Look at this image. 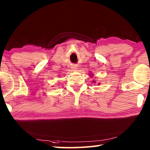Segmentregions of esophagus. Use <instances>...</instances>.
I'll use <instances>...</instances> for the list:
<instances>
[{
    "instance_id": "esophagus-1",
    "label": "esophagus",
    "mask_w": 150,
    "mask_h": 150,
    "mask_svg": "<svg viewBox=\"0 0 150 150\" xmlns=\"http://www.w3.org/2000/svg\"><path fill=\"white\" fill-rule=\"evenodd\" d=\"M72 69H73V70L77 69V67H75V66H73V67H72Z\"/></svg>"
}]
</instances>
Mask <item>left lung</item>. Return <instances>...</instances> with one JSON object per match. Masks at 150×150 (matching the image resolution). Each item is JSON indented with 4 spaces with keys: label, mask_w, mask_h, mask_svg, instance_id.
<instances>
[{
    "label": "left lung",
    "mask_w": 150,
    "mask_h": 150,
    "mask_svg": "<svg viewBox=\"0 0 150 150\" xmlns=\"http://www.w3.org/2000/svg\"><path fill=\"white\" fill-rule=\"evenodd\" d=\"M93 82H94V83H95V81H93Z\"/></svg>",
    "instance_id": "8db88e82"
}]
</instances>
